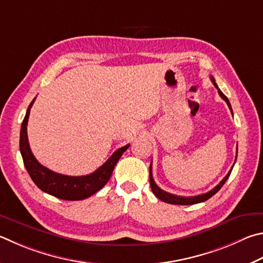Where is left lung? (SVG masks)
Instances as JSON below:
<instances>
[{
	"label": "left lung",
	"instance_id": "obj_1",
	"mask_svg": "<svg viewBox=\"0 0 263 263\" xmlns=\"http://www.w3.org/2000/svg\"><path fill=\"white\" fill-rule=\"evenodd\" d=\"M211 78H212V82H213L214 86H215V87H216L217 90H218L219 97H221V98L224 100V101L227 102V104L229 106V108H230V110H231V112H232L231 104H230V102H229L228 98L221 92V89H219V88L217 87L216 83H215V79H214L213 77H211ZM236 159H237V156H236ZM232 168H233V166H232ZM232 168H231L230 171H229L226 177H224L221 181H219V183H218L216 186H215V187H214L213 190H211V191H209V192H207V193L199 194V195H194V197H179V195L171 194V193L165 192V191H163V190H161V189L159 187V186H157V185L155 184L154 179H153V176H152V163H151V166H149V183H151V187H152L153 193L155 194L156 198H159V199L162 200V201H163V202L171 203V204H194V203H199V202L206 201V200H208L209 198H212L215 193H217L218 191L221 190L222 186L224 185V183H226V181L228 180L229 176H230L231 171H232Z\"/></svg>",
	"mask_w": 263,
	"mask_h": 263
}]
</instances>
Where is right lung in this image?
Instances as JSON below:
<instances>
[{"label":"right lung","instance_id":"add662e5","mask_svg":"<svg viewBox=\"0 0 263 263\" xmlns=\"http://www.w3.org/2000/svg\"><path fill=\"white\" fill-rule=\"evenodd\" d=\"M34 100L27 108L26 115L22 123L21 138H19V149H21L24 164L30 177L41 191L62 200L76 201V200H83L97 193L110 179L116 163L130 145L118 148L99 169L89 175L66 176L54 173L37 162L28 144L27 122Z\"/></svg>","mask_w":263,"mask_h":263}]
</instances>
